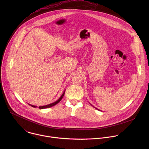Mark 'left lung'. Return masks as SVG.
Returning <instances> with one entry per match:
<instances>
[{"mask_svg":"<svg viewBox=\"0 0 149 149\" xmlns=\"http://www.w3.org/2000/svg\"><path fill=\"white\" fill-rule=\"evenodd\" d=\"M92 105V106H93V107H94V106H93V105ZM94 107V108H95V109H97V110H99V111H101V110H98V109H97V108H95V107Z\"/></svg>","mask_w":149,"mask_h":149,"instance_id":"left-lung-1","label":"left lung"}]
</instances>
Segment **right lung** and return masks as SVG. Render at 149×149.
<instances>
[{
	"label": "right lung",
	"mask_w": 149,
	"mask_h": 149,
	"mask_svg": "<svg viewBox=\"0 0 149 149\" xmlns=\"http://www.w3.org/2000/svg\"><path fill=\"white\" fill-rule=\"evenodd\" d=\"M65 90L63 91V93H62V94L61 95V96L59 97V98L58 100H56V101H55V102H52V103H51V104H48V105H44V106H39V109H47V108H50V107H53V106H54V105H55L56 104H58L61 100H62V98H63V95H64V94H65ZM29 105H31V106H32V107H34V108H36L37 107V106H36V105H31L30 104H28Z\"/></svg>",
	"instance_id": "right-lung-1"
}]
</instances>
